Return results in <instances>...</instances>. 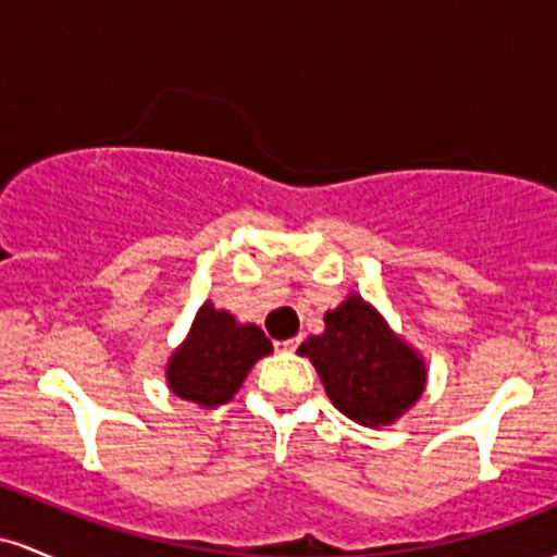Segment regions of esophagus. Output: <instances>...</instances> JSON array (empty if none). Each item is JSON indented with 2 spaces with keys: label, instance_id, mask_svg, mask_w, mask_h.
<instances>
[{
  "label": "esophagus",
  "instance_id": "esophagus-1",
  "mask_svg": "<svg viewBox=\"0 0 557 557\" xmlns=\"http://www.w3.org/2000/svg\"><path fill=\"white\" fill-rule=\"evenodd\" d=\"M299 342H302V336H295V339L278 342V349H284V352H295V349L299 347Z\"/></svg>",
  "mask_w": 557,
  "mask_h": 557
}]
</instances>
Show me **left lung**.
<instances>
[{
	"label": "left lung",
	"mask_w": 557,
	"mask_h": 557,
	"mask_svg": "<svg viewBox=\"0 0 557 557\" xmlns=\"http://www.w3.org/2000/svg\"><path fill=\"white\" fill-rule=\"evenodd\" d=\"M323 321L326 331L308 336L297 352L315 366L339 413L379 429L413 408L426 386V362L373 305L349 295Z\"/></svg>",
	"instance_id": "1"
}]
</instances>
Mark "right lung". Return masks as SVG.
I'll use <instances>...</instances> for the list:
<instances>
[{
	"mask_svg": "<svg viewBox=\"0 0 557 557\" xmlns=\"http://www.w3.org/2000/svg\"><path fill=\"white\" fill-rule=\"evenodd\" d=\"M271 352V339L260 326L236 323L228 310H215V305L205 302L184 345L168 360V386L173 395L199 408H218L239 392L249 368Z\"/></svg>",
	"mask_w": 557,
	"mask_h": 557,
	"instance_id": "1",
	"label": "right lung"
}]
</instances>
